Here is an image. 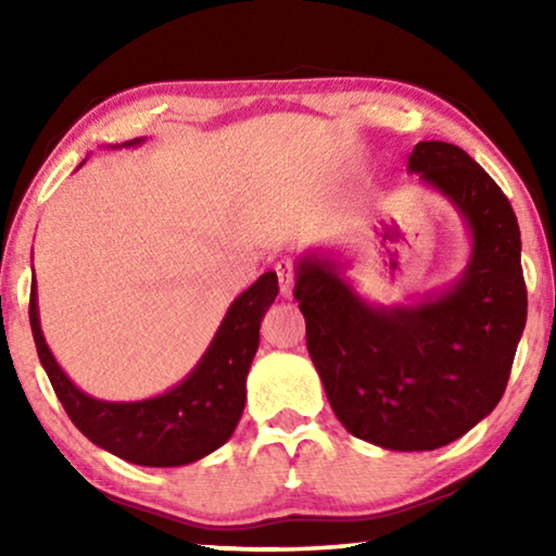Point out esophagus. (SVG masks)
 I'll return each mask as SVG.
<instances>
[{"label": "esophagus", "mask_w": 556, "mask_h": 556, "mask_svg": "<svg viewBox=\"0 0 556 556\" xmlns=\"http://www.w3.org/2000/svg\"><path fill=\"white\" fill-rule=\"evenodd\" d=\"M276 276H278V283H280V295H283V299H291L293 283H295L293 263L291 261H280L276 265Z\"/></svg>", "instance_id": "34e87169"}]
</instances>
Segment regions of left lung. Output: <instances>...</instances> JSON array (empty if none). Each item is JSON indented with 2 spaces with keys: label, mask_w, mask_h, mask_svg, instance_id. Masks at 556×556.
I'll list each match as a JSON object with an SVG mask.
<instances>
[{
  "label": "left lung",
  "mask_w": 556,
  "mask_h": 556,
  "mask_svg": "<svg viewBox=\"0 0 556 556\" xmlns=\"http://www.w3.org/2000/svg\"><path fill=\"white\" fill-rule=\"evenodd\" d=\"M407 169L466 219L473 250L463 276L417 306L377 308L339 263L303 255L293 295L339 422L387 451H435L504 397L527 326V283L511 202L481 164L453 143L420 141Z\"/></svg>",
  "instance_id": "left-lung-1"
}]
</instances>
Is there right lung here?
I'll return each mask as SVG.
<instances>
[{"label": "right lung", "instance_id": "1", "mask_svg": "<svg viewBox=\"0 0 556 556\" xmlns=\"http://www.w3.org/2000/svg\"><path fill=\"white\" fill-rule=\"evenodd\" d=\"M134 139L124 147H136ZM278 295V276L263 273L227 308L197 367L169 392L141 402H105L80 392L45 344L37 316L35 280L29 291V326L52 390L75 428L103 451L136 466H187L225 445L245 407V379L261 344V321Z\"/></svg>", "mask_w": 556, "mask_h": 556}]
</instances>
